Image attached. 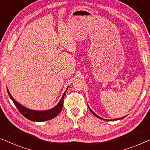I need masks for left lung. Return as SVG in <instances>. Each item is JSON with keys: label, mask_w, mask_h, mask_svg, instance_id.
<instances>
[{"label": "left lung", "mask_w": 150, "mask_h": 150, "mask_svg": "<svg viewBox=\"0 0 150 150\" xmlns=\"http://www.w3.org/2000/svg\"><path fill=\"white\" fill-rule=\"evenodd\" d=\"M88 107H89V106H88ZM89 108L90 111H91V112H92V113H93V114L94 115H95V116H96V117H98V118H100V119H102V120H103V119H102V118H101V117H99V116H98V115H96V114L95 113V112H93V110H92L91 109V108H90L89 107ZM124 117H122V118H121V119H123V118H124ZM118 120H120V119H118Z\"/></svg>", "instance_id": "8db88e82"}]
</instances>
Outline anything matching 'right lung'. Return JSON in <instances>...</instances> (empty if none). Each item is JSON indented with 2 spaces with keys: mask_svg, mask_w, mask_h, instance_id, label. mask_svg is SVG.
<instances>
[{
  "mask_svg": "<svg viewBox=\"0 0 150 150\" xmlns=\"http://www.w3.org/2000/svg\"><path fill=\"white\" fill-rule=\"evenodd\" d=\"M67 89H66V91H65V93H63L62 98H61V100L59 101V104H57L55 107L48 110H40V111H39V110H30L27 108L24 107V106L21 105V104H20L18 102H16V100L13 99V98L12 97L11 94H10L8 89L7 92L10 98H11L14 104H15L18 110H19L20 112L22 115L25 117L26 118H27L28 120H29L30 121H33V122H44V121L50 120L51 119L55 117L58 115V114L61 112V110L63 108V98H64L65 93V92L67 91Z\"/></svg>",
  "mask_w": 150,
  "mask_h": 150,
  "instance_id": "obj_1",
  "label": "right lung"
}]
</instances>
